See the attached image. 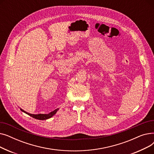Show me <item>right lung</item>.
Returning a JSON list of instances; mask_svg holds the SVG:
<instances>
[{"label":"right lung","mask_w":154,"mask_h":154,"mask_svg":"<svg viewBox=\"0 0 154 154\" xmlns=\"http://www.w3.org/2000/svg\"><path fill=\"white\" fill-rule=\"evenodd\" d=\"M58 110H59V109H55V110H54V111L50 112L49 114H30V113H28V112H26L25 110H22V109H20V110H21V111H22V112H24V113H26V114H28V115L30 116V117H33V118H34V119H35L42 120H46V119L51 118L53 116H54V115L56 114L57 112L58 111Z\"/></svg>","instance_id":"add662e5"}]
</instances>
